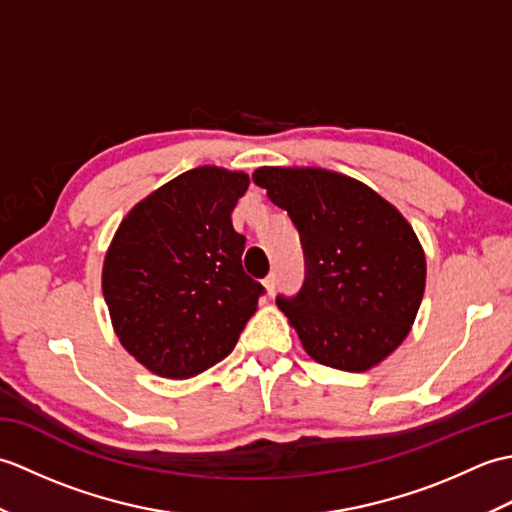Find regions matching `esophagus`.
Here are the masks:
<instances>
[{
  "label": "esophagus",
  "mask_w": 512,
  "mask_h": 512,
  "mask_svg": "<svg viewBox=\"0 0 512 512\" xmlns=\"http://www.w3.org/2000/svg\"><path fill=\"white\" fill-rule=\"evenodd\" d=\"M264 286L268 290V295H275V288H277V273H270L266 279H264Z\"/></svg>",
  "instance_id": "obj_1"
}]
</instances>
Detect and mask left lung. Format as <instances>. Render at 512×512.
Here are the masks:
<instances>
[{"instance_id": "left-lung-1", "label": "left lung", "mask_w": 512, "mask_h": 512, "mask_svg": "<svg viewBox=\"0 0 512 512\" xmlns=\"http://www.w3.org/2000/svg\"><path fill=\"white\" fill-rule=\"evenodd\" d=\"M299 231L306 277L277 297L306 352L365 372L405 341L427 262L413 228L363 182L325 169L264 167L253 176Z\"/></svg>"}]
</instances>
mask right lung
<instances>
[{"instance_id":"add662e5","label":"right lung","mask_w":512,"mask_h":512,"mask_svg":"<svg viewBox=\"0 0 512 512\" xmlns=\"http://www.w3.org/2000/svg\"><path fill=\"white\" fill-rule=\"evenodd\" d=\"M246 173L198 167L136 204L103 264L118 339L165 378H189L233 352L266 288L242 266L231 213Z\"/></svg>"}]
</instances>
